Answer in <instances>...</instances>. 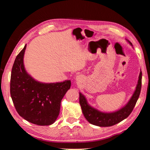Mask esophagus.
Masks as SVG:
<instances>
[{
  "label": "esophagus",
  "instance_id": "esophagus-1",
  "mask_svg": "<svg viewBox=\"0 0 150 150\" xmlns=\"http://www.w3.org/2000/svg\"><path fill=\"white\" fill-rule=\"evenodd\" d=\"M77 79H77V80H78V81H79V78H78H78H77Z\"/></svg>",
  "mask_w": 150,
  "mask_h": 150
}]
</instances>
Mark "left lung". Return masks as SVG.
Returning <instances> with one entry per match:
<instances>
[{
    "label": "left lung",
    "mask_w": 150,
    "mask_h": 150,
    "mask_svg": "<svg viewBox=\"0 0 150 150\" xmlns=\"http://www.w3.org/2000/svg\"><path fill=\"white\" fill-rule=\"evenodd\" d=\"M129 44L132 45L130 42ZM142 72L141 71L137 89L133 96L124 108L115 112L104 113L95 110L89 105L83 95L79 93V103L86 119L91 124L101 127L111 126L126 119L133 111L139 96L142 89Z\"/></svg>",
    "instance_id": "obj_1"
}]
</instances>
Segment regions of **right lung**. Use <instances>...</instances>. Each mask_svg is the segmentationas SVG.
<instances>
[{
    "label": "right lung",
    "mask_w": 150,
    "mask_h": 150,
    "mask_svg": "<svg viewBox=\"0 0 150 150\" xmlns=\"http://www.w3.org/2000/svg\"><path fill=\"white\" fill-rule=\"evenodd\" d=\"M25 48L26 45L12 68L10 92L13 105L18 114L31 123L51 125L59 115L61 102L71 88V81L50 84L35 81L24 69Z\"/></svg>",
    "instance_id": "1"
}]
</instances>
